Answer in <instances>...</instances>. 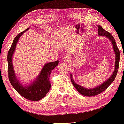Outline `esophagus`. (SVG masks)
I'll list each match as a JSON object with an SVG mask.
<instances>
[{
  "label": "esophagus",
  "mask_w": 124,
  "mask_h": 124,
  "mask_svg": "<svg viewBox=\"0 0 124 124\" xmlns=\"http://www.w3.org/2000/svg\"><path fill=\"white\" fill-rule=\"evenodd\" d=\"M69 60H70V58H69V56H65V57H64V62H69Z\"/></svg>",
  "instance_id": "34e87169"
}]
</instances>
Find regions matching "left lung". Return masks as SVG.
Listing matches in <instances>:
<instances>
[{"label":"left lung","mask_w":124,"mask_h":124,"mask_svg":"<svg viewBox=\"0 0 124 124\" xmlns=\"http://www.w3.org/2000/svg\"><path fill=\"white\" fill-rule=\"evenodd\" d=\"M98 34L99 36H103V37H107L108 39L110 40L111 42V45L113 46V49L115 55V68L114 70L113 74H111V75L109 77V78L107 79V80H105L104 82H103L102 84L98 85L97 87H95L94 88H85L84 87L81 86L80 85L77 84L75 82L73 78L72 74L71 73L70 76H71V80L72 83V85H74L77 91L81 94L83 96H87V97H92L96 96V95L100 94L101 92H103L105 91L108 87L110 86L111 83H112L115 77L116 76L117 71H118L119 69V63L120 61V52L116 44V42L114 38L113 37V36L109 33V32H107L103 29V28L102 26L98 25Z\"/></svg>","instance_id":"obj_1"}]
</instances>
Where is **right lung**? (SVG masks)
<instances>
[{
    "mask_svg": "<svg viewBox=\"0 0 124 124\" xmlns=\"http://www.w3.org/2000/svg\"><path fill=\"white\" fill-rule=\"evenodd\" d=\"M30 28L18 34L14 38L13 44L8 53V76L10 84L15 90L24 98L32 101H38L44 98L49 91L51 85L49 81L52 71L58 65L59 61L44 64L39 74L27 85L23 84L16 76L13 64V57L19 38Z\"/></svg>",
    "mask_w": 124,
    "mask_h": 124,
    "instance_id": "right-lung-1",
    "label": "right lung"
}]
</instances>
